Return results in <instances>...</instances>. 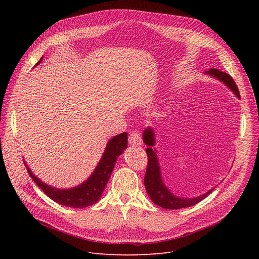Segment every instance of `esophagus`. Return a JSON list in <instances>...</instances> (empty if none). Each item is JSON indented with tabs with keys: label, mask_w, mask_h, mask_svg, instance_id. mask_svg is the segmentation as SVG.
Returning <instances> with one entry per match:
<instances>
[{
	"label": "esophagus",
	"mask_w": 259,
	"mask_h": 259,
	"mask_svg": "<svg viewBox=\"0 0 259 259\" xmlns=\"http://www.w3.org/2000/svg\"><path fill=\"white\" fill-rule=\"evenodd\" d=\"M142 137L139 131H133L129 135V144L132 146H140L142 145Z\"/></svg>",
	"instance_id": "obj_1"
}]
</instances>
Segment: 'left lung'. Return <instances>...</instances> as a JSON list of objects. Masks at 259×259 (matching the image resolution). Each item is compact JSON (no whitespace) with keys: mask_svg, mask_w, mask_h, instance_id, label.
<instances>
[{"mask_svg":"<svg viewBox=\"0 0 259 259\" xmlns=\"http://www.w3.org/2000/svg\"><path fill=\"white\" fill-rule=\"evenodd\" d=\"M206 73L223 81L227 87H229L235 93V95L238 99H240V94H239L237 85L235 84L234 79L228 73L223 72L219 69H210L209 71H206ZM154 135L155 134L152 128H147L143 134V141L148 146V148L146 149V153L148 155V166L145 174L144 183H145L147 193L149 196H150L152 201L156 203L157 206L164 209L178 210V209L194 206L197 202L207 197L212 192L213 189L205 194L197 197H193V198L179 197L170 192V190L164 185V182L161 180L159 162L155 152L156 150L155 149H152V147L155 144Z\"/></svg>","mask_w":259,"mask_h":259,"instance_id":"8db88e82","label":"left lung"}]
</instances>
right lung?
Returning <instances> with one entry per match:
<instances>
[{"label": "right lung", "mask_w": 259, "mask_h": 259, "mask_svg": "<svg viewBox=\"0 0 259 259\" xmlns=\"http://www.w3.org/2000/svg\"><path fill=\"white\" fill-rule=\"evenodd\" d=\"M42 60L43 58L38 61L37 64L42 62ZM127 132H122L118 135H115L114 138L108 142L100 162L92 174L89 176V179L83 184L70 189H57L43 183L36 178L33 172H31L26 162H24V164L30 178L43 190L48 197L62 206L83 209L92 206L93 203L99 201L101 198L104 189L113 171L115 161L127 148Z\"/></svg>", "instance_id": "obj_1"}]
</instances>
